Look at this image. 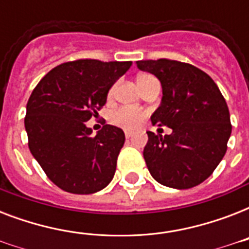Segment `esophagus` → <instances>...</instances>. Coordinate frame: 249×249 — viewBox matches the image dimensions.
Returning a JSON list of instances; mask_svg holds the SVG:
<instances>
[{"label":"esophagus","mask_w":249,"mask_h":249,"mask_svg":"<svg viewBox=\"0 0 249 249\" xmlns=\"http://www.w3.org/2000/svg\"><path fill=\"white\" fill-rule=\"evenodd\" d=\"M125 137H126V138L129 140V138H132V137H133V133L132 132H125Z\"/></svg>","instance_id":"obj_1"}]
</instances>
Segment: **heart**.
<instances>
[{
  "label": "heart",
  "mask_w": 249,
  "mask_h": 249,
  "mask_svg": "<svg viewBox=\"0 0 249 249\" xmlns=\"http://www.w3.org/2000/svg\"><path fill=\"white\" fill-rule=\"evenodd\" d=\"M150 79H154V76L151 75H142L138 77V83H142V81H147ZM115 91V86H112L108 91V95L111 97ZM147 116V112L143 111V109L140 108H132V107H123V108L117 109L116 112L113 113L112 121L116 125H120L123 128L129 129H137L138 126L142 125L143 120Z\"/></svg>",
  "instance_id": "1"
}]
</instances>
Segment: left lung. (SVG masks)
Returning a JSON list of instances; mask_svg holds the SVG:
<instances>
[{
  "instance_id": "obj_1",
  "label": "left lung",
  "mask_w": 249,
  "mask_h": 249,
  "mask_svg": "<svg viewBox=\"0 0 249 249\" xmlns=\"http://www.w3.org/2000/svg\"><path fill=\"white\" fill-rule=\"evenodd\" d=\"M141 71L155 75L163 98L151 116L170 134L147 132L143 158L156 181L185 190L213 173L228 150L231 134L230 113L218 86L205 72L178 60H138Z\"/></svg>"
}]
</instances>
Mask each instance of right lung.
<instances>
[{
	"label": "right lung",
	"instance_id": "obj_1",
	"mask_svg": "<svg viewBox=\"0 0 249 249\" xmlns=\"http://www.w3.org/2000/svg\"><path fill=\"white\" fill-rule=\"evenodd\" d=\"M132 62L79 59L41 79L27 103L28 146L49 179L71 194H94L113 178L124 146L120 128L106 124L94 136L85 121L98 116L109 88Z\"/></svg>",
	"mask_w": 249,
	"mask_h": 249
}]
</instances>
